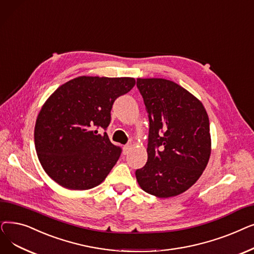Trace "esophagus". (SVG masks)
Listing matches in <instances>:
<instances>
[{
  "label": "esophagus",
  "instance_id": "34e87169",
  "mask_svg": "<svg viewBox=\"0 0 254 254\" xmlns=\"http://www.w3.org/2000/svg\"><path fill=\"white\" fill-rule=\"evenodd\" d=\"M131 148H132L131 144H126V146H124V148H123V153H124V155L128 154V152L130 151Z\"/></svg>",
  "mask_w": 254,
  "mask_h": 254
}]
</instances>
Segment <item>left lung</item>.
<instances>
[{
  "label": "left lung",
  "mask_w": 254,
  "mask_h": 254,
  "mask_svg": "<svg viewBox=\"0 0 254 254\" xmlns=\"http://www.w3.org/2000/svg\"><path fill=\"white\" fill-rule=\"evenodd\" d=\"M149 114L148 161L135 172L137 183L160 198L188 190L211 155L210 123L202 103L178 83L164 78H137Z\"/></svg>",
  "instance_id": "8db88e82"
}]
</instances>
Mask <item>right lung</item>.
I'll use <instances>...</instances> for the list:
<instances>
[{
    "mask_svg": "<svg viewBox=\"0 0 254 254\" xmlns=\"http://www.w3.org/2000/svg\"><path fill=\"white\" fill-rule=\"evenodd\" d=\"M133 77L78 76L42 105L34 138L38 159L56 183L70 190L101 184L121 155L106 132L115 100L134 87Z\"/></svg>",
    "mask_w": 254,
    "mask_h": 254,
    "instance_id": "right-lung-1",
    "label": "right lung"
}]
</instances>
